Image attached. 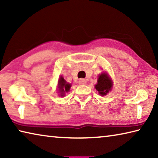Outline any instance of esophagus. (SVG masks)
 I'll return each instance as SVG.
<instances>
[{
  "instance_id": "1",
  "label": "esophagus",
  "mask_w": 158,
  "mask_h": 158,
  "mask_svg": "<svg viewBox=\"0 0 158 158\" xmlns=\"http://www.w3.org/2000/svg\"><path fill=\"white\" fill-rule=\"evenodd\" d=\"M79 83L80 84H82V85H84L86 84V81L84 79H80L79 80Z\"/></svg>"
}]
</instances>
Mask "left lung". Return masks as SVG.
I'll return each instance as SVG.
<instances>
[{
	"label": "left lung",
	"instance_id": "1",
	"mask_svg": "<svg viewBox=\"0 0 158 158\" xmlns=\"http://www.w3.org/2000/svg\"><path fill=\"white\" fill-rule=\"evenodd\" d=\"M112 82L111 79L105 73H102L98 80V84L95 85V89L102 95H106L111 89Z\"/></svg>",
	"mask_w": 158,
	"mask_h": 158
}]
</instances>
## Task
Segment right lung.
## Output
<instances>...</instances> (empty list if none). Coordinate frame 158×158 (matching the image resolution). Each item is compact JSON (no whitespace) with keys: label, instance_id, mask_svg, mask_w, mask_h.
I'll use <instances>...</instances> for the list:
<instances>
[{"label":"right lung","instance_id":"right-lung-1","mask_svg":"<svg viewBox=\"0 0 158 158\" xmlns=\"http://www.w3.org/2000/svg\"><path fill=\"white\" fill-rule=\"evenodd\" d=\"M71 85L68 84L65 79H63V77H61L59 81H58V88H59V90L60 92L61 96H64V93L65 92H68L69 89H70Z\"/></svg>","mask_w":158,"mask_h":158}]
</instances>
